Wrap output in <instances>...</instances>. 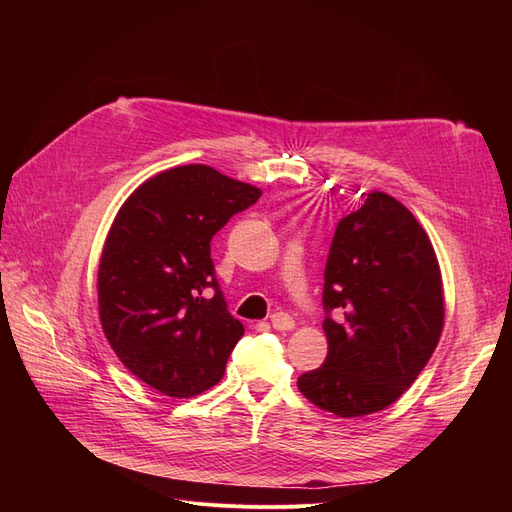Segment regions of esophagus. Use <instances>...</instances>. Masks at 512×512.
Listing matches in <instances>:
<instances>
[{
  "label": "esophagus",
  "instance_id": "esophagus-1",
  "mask_svg": "<svg viewBox=\"0 0 512 512\" xmlns=\"http://www.w3.org/2000/svg\"><path fill=\"white\" fill-rule=\"evenodd\" d=\"M271 327L275 331H292L294 329V320L288 314H284V312H277V314L271 316Z\"/></svg>",
  "mask_w": 512,
  "mask_h": 512
}]
</instances>
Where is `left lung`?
<instances>
[{
	"instance_id": "1",
	"label": "left lung",
	"mask_w": 512,
	"mask_h": 512,
	"mask_svg": "<svg viewBox=\"0 0 512 512\" xmlns=\"http://www.w3.org/2000/svg\"><path fill=\"white\" fill-rule=\"evenodd\" d=\"M322 303L329 352L297 380L299 391L342 418L391 406L421 374L444 327L438 256L397 198L371 192L339 220Z\"/></svg>"
}]
</instances>
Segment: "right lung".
Instances as JSON below:
<instances>
[{"instance_id":"right-lung-1","label":"right lung","mask_w":512,"mask_h":512,"mask_svg":"<svg viewBox=\"0 0 512 512\" xmlns=\"http://www.w3.org/2000/svg\"><path fill=\"white\" fill-rule=\"evenodd\" d=\"M260 194L188 164L153 175L117 211L100 256L98 312L119 361L151 389L188 399L222 380L243 324L215 282L211 239Z\"/></svg>"}]
</instances>
